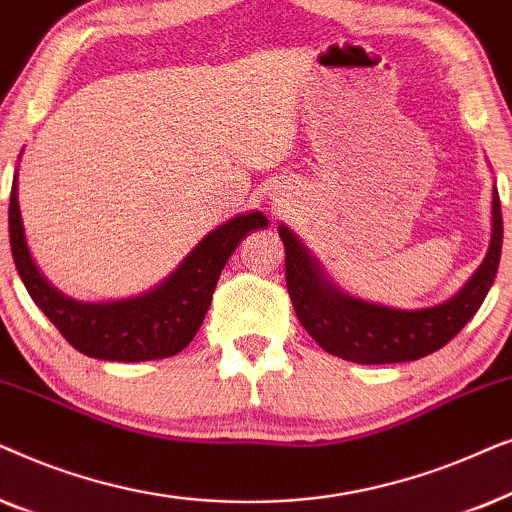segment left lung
<instances>
[{"label": "left lung", "mask_w": 512, "mask_h": 512, "mask_svg": "<svg viewBox=\"0 0 512 512\" xmlns=\"http://www.w3.org/2000/svg\"><path fill=\"white\" fill-rule=\"evenodd\" d=\"M286 251V289L312 340L328 354L354 363L417 361L445 347L480 310L501 261V200L492 191V235L480 268L445 303L398 310L349 296L289 226H279Z\"/></svg>", "instance_id": "1"}]
</instances>
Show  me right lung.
<instances>
[{
    "mask_svg": "<svg viewBox=\"0 0 512 512\" xmlns=\"http://www.w3.org/2000/svg\"><path fill=\"white\" fill-rule=\"evenodd\" d=\"M261 228H268L263 212L237 214L202 237L177 270L153 289L121 300L86 303L55 289L34 263L20 216L18 167L13 174L9 205L13 263L39 310L69 345L90 359L137 363L179 354L205 321L223 265L251 230Z\"/></svg>",
    "mask_w": 512,
    "mask_h": 512,
    "instance_id": "add662e5",
    "label": "right lung"
}]
</instances>
